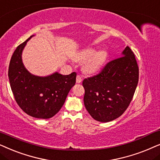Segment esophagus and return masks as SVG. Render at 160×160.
Wrapping results in <instances>:
<instances>
[{
	"instance_id": "34e87169",
	"label": "esophagus",
	"mask_w": 160,
	"mask_h": 160,
	"mask_svg": "<svg viewBox=\"0 0 160 160\" xmlns=\"http://www.w3.org/2000/svg\"><path fill=\"white\" fill-rule=\"evenodd\" d=\"M82 78L80 75V74H78V75L77 76V78H76L77 83H80V82H82Z\"/></svg>"
}]
</instances>
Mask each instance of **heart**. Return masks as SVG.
Instances as JSON below:
<instances>
[{
    "label": "heart",
    "mask_w": 160,
    "mask_h": 160,
    "mask_svg": "<svg viewBox=\"0 0 160 160\" xmlns=\"http://www.w3.org/2000/svg\"><path fill=\"white\" fill-rule=\"evenodd\" d=\"M108 54L105 51L101 50L96 52L93 48H88L79 52L75 56V59L79 62H87L84 69L89 73H95L103 67L107 59Z\"/></svg>",
    "instance_id": "obj_1"
}]
</instances>
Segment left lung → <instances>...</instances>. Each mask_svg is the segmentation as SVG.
<instances>
[{"label":"left lung","mask_w":160,"mask_h":160,"mask_svg":"<svg viewBox=\"0 0 160 160\" xmlns=\"http://www.w3.org/2000/svg\"><path fill=\"white\" fill-rule=\"evenodd\" d=\"M138 79L135 54L127 46L122 56L109 61L99 73L82 81L84 105L88 113L101 122L120 117L132 99Z\"/></svg>","instance_id":"left-lung-1"}]
</instances>
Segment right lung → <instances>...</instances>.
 I'll list each match as a JSON object with an SVG mask.
<instances>
[{"instance_id": "1", "label": "right lung", "mask_w": 160, "mask_h": 160, "mask_svg": "<svg viewBox=\"0 0 160 160\" xmlns=\"http://www.w3.org/2000/svg\"><path fill=\"white\" fill-rule=\"evenodd\" d=\"M20 44L12 55L8 76L15 101L21 109L37 118H52L64 104L76 82V72L62 75L58 72L48 77L31 74L22 61V52L27 42Z\"/></svg>"}]
</instances>
